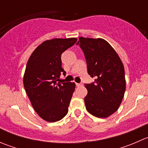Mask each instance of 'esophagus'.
I'll return each instance as SVG.
<instances>
[{"label":"esophagus","mask_w":148,"mask_h":148,"mask_svg":"<svg viewBox=\"0 0 148 148\" xmlns=\"http://www.w3.org/2000/svg\"><path fill=\"white\" fill-rule=\"evenodd\" d=\"M76 85H77V86H82V83H77V84H76Z\"/></svg>","instance_id":"esophagus-1"}]
</instances>
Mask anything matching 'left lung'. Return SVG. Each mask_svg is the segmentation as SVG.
<instances>
[{"mask_svg": "<svg viewBox=\"0 0 148 148\" xmlns=\"http://www.w3.org/2000/svg\"><path fill=\"white\" fill-rule=\"evenodd\" d=\"M87 72L95 82L85 84L88 91L84 97L86 109L91 114L106 118L118 110L126 89L125 69L118 54L103 38L79 37Z\"/></svg>", "mask_w": 148, "mask_h": 148, "instance_id": "left-lung-1", "label": "left lung"}]
</instances>
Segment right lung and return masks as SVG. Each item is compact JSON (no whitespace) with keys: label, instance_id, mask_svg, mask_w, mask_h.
<instances>
[{"label":"right lung","instance_id":"right-lung-1","mask_svg":"<svg viewBox=\"0 0 148 148\" xmlns=\"http://www.w3.org/2000/svg\"><path fill=\"white\" fill-rule=\"evenodd\" d=\"M76 38H53L37 46L28 59L23 76V86L34 110L43 120H62L75 89L74 82L60 79L66 71L62 67V53L74 45Z\"/></svg>","mask_w":148,"mask_h":148}]
</instances>
